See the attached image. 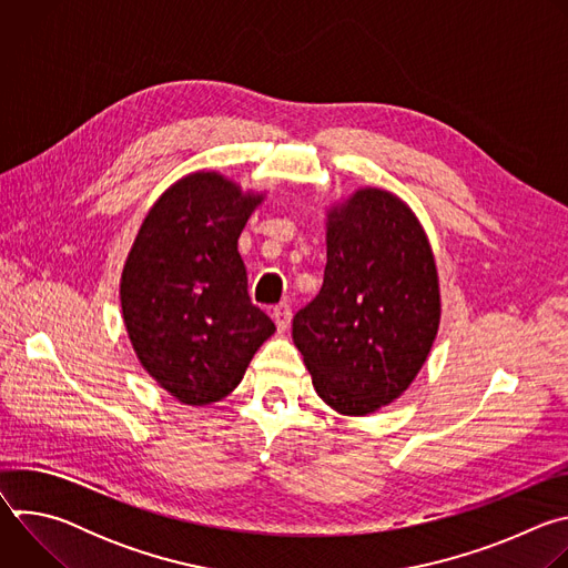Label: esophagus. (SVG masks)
<instances>
[{
  "label": "esophagus",
  "mask_w": 568,
  "mask_h": 568,
  "mask_svg": "<svg viewBox=\"0 0 568 568\" xmlns=\"http://www.w3.org/2000/svg\"><path fill=\"white\" fill-rule=\"evenodd\" d=\"M272 316H274V323H276L278 333H285V331L290 328V321H292V310H290V305H287V303H281V305H276Z\"/></svg>",
  "instance_id": "34e87169"
}]
</instances>
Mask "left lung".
<instances>
[{
  "instance_id": "obj_1",
  "label": "left lung",
  "mask_w": 568,
  "mask_h": 568,
  "mask_svg": "<svg viewBox=\"0 0 568 568\" xmlns=\"http://www.w3.org/2000/svg\"><path fill=\"white\" fill-rule=\"evenodd\" d=\"M326 247L321 292L296 312L292 339L318 397L368 416L409 388L438 335L434 252L416 213L382 189L328 209Z\"/></svg>"
}]
</instances>
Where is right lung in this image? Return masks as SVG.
I'll list each match as a JSON object with an SVG mask.
<instances>
[{
    "mask_svg": "<svg viewBox=\"0 0 568 568\" xmlns=\"http://www.w3.org/2000/svg\"><path fill=\"white\" fill-rule=\"evenodd\" d=\"M261 202L220 173H191L152 204L128 254L121 310L132 348L191 407L226 397L276 331L252 303L237 254Z\"/></svg>",
    "mask_w": 568,
    "mask_h": 568,
    "instance_id": "right-lung-1",
    "label": "right lung"
}]
</instances>
